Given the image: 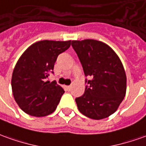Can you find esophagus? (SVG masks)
<instances>
[{"label":"esophagus","instance_id":"obj_1","mask_svg":"<svg viewBox=\"0 0 146 146\" xmlns=\"http://www.w3.org/2000/svg\"><path fill=\"white\" fill-rule=\"evenodd\" d=\"M66 88L67 90H70V88H71V85H69V86H66Z\"/></svg>","mask_w":146,"mask_h":146}]
</instances>
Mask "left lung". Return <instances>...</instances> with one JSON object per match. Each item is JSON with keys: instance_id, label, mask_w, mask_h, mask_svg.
Returning <instances> with one entry per match:
<instances>
[{"instance_id": "obj_1", "label": "left lung", "mask_w": 146, "mask_h": 146, "mask_svg": "<svg viewBox=\"0 0 146 146\" xmlns=\"http://www.w3.org/2000/svg\"><path fill=\"white\" fill-rule=\"evenodd\" d=\"M83 67L88 85L75 99L78 110L92 119H105L116 111L125 97L126 76L119 56L108 45L94 39L71 42Z\"/></svg>"}]
</instances>
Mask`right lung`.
Segmentation results:
<instances>
[{
    "label": "right lung",
    "instance_id": "1",
    "mask_svg": "<svg viewBox=\"0 0 146 146\" xmlns=\"http://www.w3.org/2000/svg\"><path fill=\"white\" fill-rule=\"evenodd\" d=\"M71 41L42 40L30 46L16 63L12 76L15 100L25 113L42 117L55 111L65 91L57 82L46 81L58 56Z\"/></svg>",
    "mask_w": 146,
    "mask_h": 146
}]
</instances>
